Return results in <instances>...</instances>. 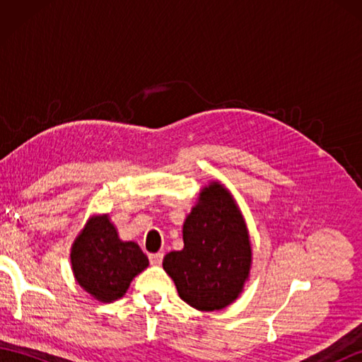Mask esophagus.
I'll use <instances>...</instances> for the list:
<instances>
[{
	"label": "esophagus",
	"mask_w": 362,
	"mask_h": 362,
	"mask_svg": "<svg viewBox=\"0 0 362 362\" xmlns=\"http://www.w3.org/2000/svg\"><path fill=\"white\" fill-rule=\"evenodd\" d=\"M149 261H151L152 266H160L161 261H163V253H161V252L151 253V255H149Z\"/></svg>",
	"instance_id": "1"
}]
</instances>
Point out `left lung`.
<instances>
[{"mask_svg":"<svg viewBox=\"0 0 362 362\" xmlns=\"http://www.w3.org/2000/svg\"><path fill=\"white\" fill-rule=\"evenodd\" d=\"M182 235L183 249L163 258L180 298L199 311L233 303L250 276L252 243L241 209L219 180L201 189Z\"/></svg>","mask_w":362,"mask_h":362,"instance_id":"left-lung-1","label":"left lung"}]
</instances>
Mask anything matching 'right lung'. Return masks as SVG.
<instances>
[{"label":"right lung","mask_w":362,"mask_h":362,"mask_svg":"<svg viewBox=\"0 0 362 362\" xmlns=\"http://www.w3.org/2000/svg\"><path fill=\"white\" fill-rule=\"evenodd\" d=\"M71 271L79 286L101 303L126 294L130 281L149 266L135 241H122L109 214H93L74 238Z\"/></svg>","instance_id":"1"}]
</instances>
